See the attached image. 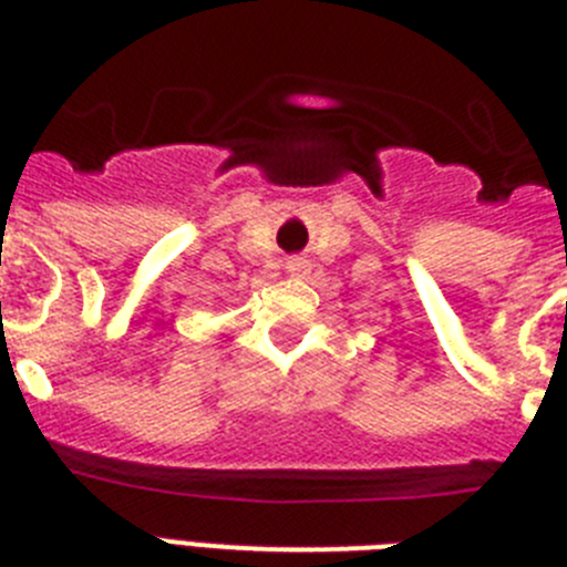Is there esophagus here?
Masks as SVG:
<instances>
[{
	"instance_id": "34e87169",
	"label": "esophagus",
	"mask_w": 567,
	"mask_h": 567,
	"mask_svg": "<svg viewBox=\"0 0 567 567\" xmlns=\"http://www.w3.org/2000/svg\"><path fill=\"white\" fill-rule=\"evenodd\" d=\"M287 272L292 275H307L309 272V264L303 258H289L287 260Z\"/></svg>"
}]
</instances>
